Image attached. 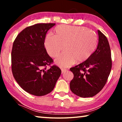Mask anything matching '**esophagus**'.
I'll return each instance as SVG.
<instances>
[{"instance_id": "esophagus-1", "label": "esophagus", "mask_w": 122, "mask_h": 122, "mask_svg": "<svg viewBox=\"0 0 122 122\" xmlns=\"http://www.w3.org/2000/svg\"><path fill=\"white\" fill-rule=\"evenodd\" d=\"M67 69H63V68H61V71H62V73H65V72L67 71Z\"/></svg>"}]
</instances>
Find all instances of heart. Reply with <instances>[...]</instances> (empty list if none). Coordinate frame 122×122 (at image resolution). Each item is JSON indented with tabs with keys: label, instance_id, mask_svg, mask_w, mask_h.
<instances>
[{
	"label": "heart",
	"instance_id": "obj_1",
	"mask_svg": "<svg viewBox=\"0 0 122 122\" xmlns=\"http://www.w3.org/2000/svg\"><path fill=\"white\" fill-rule=\"evenodd\" d=\"M54 33L55 36H46L45 47L52 57H56L64 48L65 51L55 60V63L61 67H69L75 60L77 62L87 60L97 45L95 33L84 26L61 25L54 28Z\"/></svg>",
	"mask_w": 122,
	"mask_h": 122
}]
</instances>
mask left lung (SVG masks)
I'll use <instances>...</instances> for the list:
<instances>
[{"instance_id":"8db88e82","label":"left lung","mask_w":122,"mask_h":122,"mask_svg":"<svg viewBox=\"0 0 122 122\" xmlns=\"http://www.w3.org/2000/svg\"><path fill=\"white\" fill-rule=\"evenodd\" d=\"M97 32L96 50L87 60L70 69L74 74L70 88L81 97H92L98 94L106 84L112 67L108 39L100 30Z\"/></svg>"}]
</instances>
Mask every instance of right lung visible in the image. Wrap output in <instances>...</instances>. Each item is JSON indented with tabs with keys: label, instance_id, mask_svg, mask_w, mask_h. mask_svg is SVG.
Listing matches in <instances>:
<instances>
[{
	"label": "right lung",
	"instance_id": "1",
	"mask_svg": "<svg viewBox=\"0 0 122 122\" xmlns=\"http://www.w3.org/2000/svg\"><path fill=\"white\" fill-rule=\"evenodd\" d=\"M55 24H38L27 27L14 40L11 53L12 71L19 85L28 93L44 96L54 88L61 74L45 48L47 32Z\"/></svg>",
	"mask_w": 122,
	"mask_h": 122
}]
</instances>
